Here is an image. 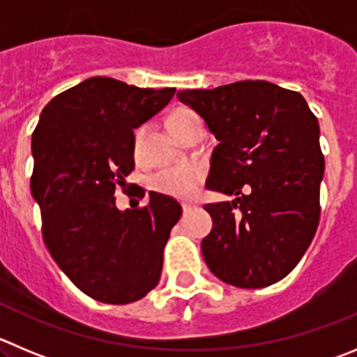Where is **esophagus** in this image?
Returning a JSON list of instances; mask_svg holds the SVG:
<instances>
[{
  "mask_svg": "<svg viewBox=\"0 0 357 357\" xmlns=\"http://www.w3.org/2000/svg\"><path fill=\"white\" fill-rule=\"evenodd\" d=\"M181 206H183V211H185V213H190V211H192V209L195 208V206L192 204V202H183Z\"/></svg>",
  "mask_w": 357,
  "mask_h": 357,
  "instance_id": "esophagus-1",
  "label": "esophagus"
}]
</instances>
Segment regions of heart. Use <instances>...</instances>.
<instances>
[{
  "label": "heart",
  "mask_w": 357,
  "mask_h": 357,
  "mask_svg": "<svg viewBox=\"0 0 357 357\" xmlns=\"http://www.w3.org/2000/svg\"><path fill=\"white\" fill-rule=\"evenodd\" d=\"M194 119H197L194 112L188 111V109H179V111L172 112L167 125L171 132L178 137L179 133L185 130V126ZM144 133V128H139L135 132V137H133V153L135 155L141 153ZM202 176H204V169L199 163H181L176 167L162 169V171L155 172L151 176V188L156 190L158 194L169 195V197L188 199L195 194L199 183L202 181Z\"/></svg>",
  "instance_id": "heart-1"
}]
</instances>
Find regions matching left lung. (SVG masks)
<instances>
[{
    "label": "left lung",
    "instance_id": "8db88e82",
    "mask_svg": "<svg viewBox=\"0 0 357 357\" xmlns=\"http://www.w3.org/2000/svg\"><path fill=\"white\" fill-rule=\"evenodd\" d=\"M178 98L218 141L206 186L234 195L204 206L213 218L201 243L206 264L234 287L276 284L301 261L319 225L317 118L299 93L268 81L185 89Z\"/></svg>",
    "mask_w": 357,
    "mask_h": 357
}]
</instances>
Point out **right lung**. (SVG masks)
<instances>
[{
  "label": "right lung",
  "instance_id": "add662e5",
  "mask_svg": "<svg viewBox=\"0 0 357 357\" xmlns=\"http://www.w3.org/2000/svg\"><path fill=\"white\" fill-rule=\"evenodd\" d=\"M174 93L86 79L54 96L33 132L31 195L43 241L63 273L96 301L126 305L158 284L163 246L181 206L149 192L144 208L119 211L114 192L135 167L133 128Z\"/></svg>",
  "mask_w": 357,
  "mask_h": 357
}]
</instances>
